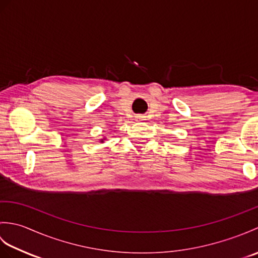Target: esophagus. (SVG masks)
<instances>
[{
	"instance_id": "34e87169",
	"label": "esophagus",
	"mask_w": 258,
	"mask_h": 258,
	"mask_svg": "<svg viewBox=\"0 0 258 258\" xmlns=\"http://www.w3.org/2000/svg\"><path fill=\"white\" fill-rule=\"evenodd\" d=\"M141 117H142V116H138V118H139V119H141Z\"/></svg>"
}]
</instances>
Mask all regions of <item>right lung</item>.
<instances>
[{"mask_svg":"<svg viewBox=\"0 0 258 258\" xmlns=\"http://www.w3.org/2000/svg\"><path fill=\"white\" fill-rule=\"evenodd\" d=\"M102 142H103V141H102Z\"/></svg>","mask_w":258,"mask_h":258,"instance_id":"add662e5","label":"right lung"}]
</instances>
